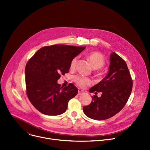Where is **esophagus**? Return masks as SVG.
Listing matches in <instances>:
<instances>
[{"label": "esophagus", "mask_w": 150, "mask_h": 150, "mask_svg": "<svg viewBox=\"0 0 150 150\" xmlns=\"http://www.w3.org/2000/svg\"><path fill=\"white\" fill-rule=\"evenodd\" d=\"M78 95H81V94L84 93V92L83 91V90H81V88H78Z\"/></svg>", "instance_id": "obj_1"}]
</instances>
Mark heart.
<instances>
[{
  "label": "heart",
  "mask_w": 150,
  "mask_h": 150,
  "mask_svg": "<svg viewBox=\"0 0 150 150\" xmlns=\"http://www.w3.org/2000/svg\"><path fill=\"white\" fill-rule=\"evenodd\" d=\"M87 57L90 62L92 63V65L93 66V68L98 69V75H101V72L100 71L99 68H101L105 64V61L104 56L101 53H99L98 52H92L88 54ZM76 61V57H75L72 59L71 64H70L71 68H74L75 67ZM74 81L78 86L81 87H84L87 85L91 83V79L81 75H78L75 76L74 77Z\"/></svg>",
  "instance_id": "1"
}]
</instances>
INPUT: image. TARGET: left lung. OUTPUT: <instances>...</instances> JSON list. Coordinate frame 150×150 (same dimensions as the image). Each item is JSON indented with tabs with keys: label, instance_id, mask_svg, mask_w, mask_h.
Instances as JSON below:
<instances>
[{
	"label": "left lung",
	"instance_id": "8db88e82",
	"mask_svg": "<svg viewBox=\"0 0 150 150\" xmlns=\"http://www.w3.org/2000/svg\"><path fill=\"white\" fill-rule=\"evenodd\" d=\"M110 59L106 76L89 90L95 94L102 92L101 96L93 95L91 104L83 107L84 114L95 120H105L120 112L132 91L133 81L125 62L114 52Z\"/></svg>",
	"mask_w": 150,
	"mask_h": 150
}]
</instances>
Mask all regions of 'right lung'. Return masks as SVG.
I'll list each match as a JSON object with an SVG mask.
<instances>
[{
  "instance_id": "right-lung-1",
  "label": "right lung",
  "mask_w": 150,
  "mask_h": 150,
  "mask_svg": "<svg viewBox=\"0 0 150 150\" xmlns=\"http://www.w3.org/2000/svg\"><path fill=\"white\" fill-rule=\"evenodd\" d=\"M86 47L55 45L42 47L25 67L26 94L30 102L42 113L59 115L66 110L68 102L78 93L72 84L61 87V74L67 73L72 59Z\"/></svg>"
}]
</instances>
